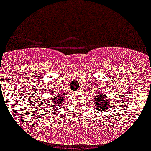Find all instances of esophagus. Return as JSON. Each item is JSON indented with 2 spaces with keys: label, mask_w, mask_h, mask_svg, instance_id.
I'll return each instance as SVG.
<instances>
[{
  "label": "esophagus",
  "mask_w": 151,
  "mask_h": 151,
  "mask_svg": "<svg viewBox=\"0 0 151 151\" xmlns=\"http://www.w3.org/2000/svg\"><path fill=\"white\" fill-rule=\"evenodd\" d=\"M78 91H79V92H81V89H79Z\"/></svg>",
  "instance_id": "esophagus-1"
}]
</instances>
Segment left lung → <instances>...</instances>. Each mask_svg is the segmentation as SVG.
<instances>
[{"mask_svg": "<svg viewBox=\"0 0 151 151\" xmlns=\"http://www.w3.org/2000/svg\"><path fill=\"white\" fill-rule=\"evenodd\" d=\"M92 101L93 102V106L96 107V109L101 112L102 111L105 112L109 108V106H111L110 100H109L106 97V94L102 93L101 94H98V96Z\"/></svg>", "mask_w": 151, "mask_h": 151, "instance_id": "left-lung-1", "label": "left lung"}]
</instances>
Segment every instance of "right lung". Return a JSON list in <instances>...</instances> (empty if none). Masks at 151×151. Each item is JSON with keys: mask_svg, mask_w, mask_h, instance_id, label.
<instances>
[{"mask_svg": "<svg viewBox=\"0 0 151 151\" xmlns=\"http://www.w3.org/2000/svg\"><path fill=\"white\" fill-rule=\"evenodd\" d=\"M65 97L59 94V93H53V97H52V101H51V106L53 108H58V106H63Z\"/></svg>", "mask_w": 151, "mask_h": 151, "instance_id": "obj_1", "label": "right lung"}]
</instances>
